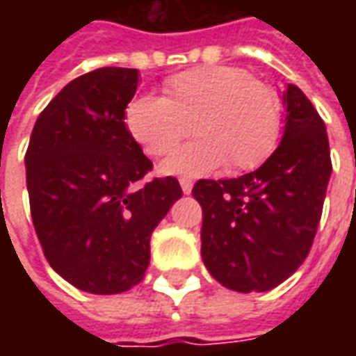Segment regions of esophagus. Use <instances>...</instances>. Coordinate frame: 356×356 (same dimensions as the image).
I'll list each match as a JSON object with an SVG mask.
<instances>
[{
  "instance_id": "34e87169",
  "label": "esophagus",
  "mask_w": 356,
  "mask_h": 356,
  "mask_svg": "<svg viewBox=\"0 0 356 356\" xmlns=\"http://www.w3.org/2000/svg\"><path fill=\"white\" fill-rule=\"evenodd\" d=\"M179 183H181V188H183V193H185V194L193 193V181H191V179H186V177L179 179Z\"/></svg>"
}]
</instances>
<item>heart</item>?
Segmentation results:
<instances>
[{
  "mask_svg": "<svg viewBox=\"0 0 356 356\" xmlns=\"http://www.w3.org/2000/svg\"><path fill=\"white\" fill-rule=\"evenodd\" d=\"M282 101L275 89L236 66H198L171 76L165 97L139 95L125 108L131 137L150 156H163L191 131L162 173L198 177L227 165L229 173L259 168L280 140Z\"/></svg>",
  "mask_w": 356,
  "mask_h": 356,
  "instance_id": "heart-1",
  "label": "heart"
}]
</instances>
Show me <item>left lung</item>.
Wrapping results in <instances>:
<instances>
[{"instance_id": "obj_1", "label": "left lung", "mask_w": 356, "mask_h": 356, "mask_svg": "<svg viewBox=\"0 0 356 356\" xmlns=\"http://www.w3.org/2000/svg\"><path fill=\"white\" fill-rule=\"evenodd\" d=\"M282 140L267 162L236 179H200L202 259L225 288L268 291L305 261L326 198L332 160L326 125L288 86Z\"/></svg>"}]
</instances>
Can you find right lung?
<instances>
[{"label": "right lung", "mask_w": 356, "mask_h": 356, "mask_svg": "<svg viewBox=\"0 0 356 356\" xmlns=\"http://www.w3.org/2000/svg\"><path fill=\"white\" fill-rule=\"evenodd\" d=\"M139 70L106 66L72 80L45 106L24 163L45 259L78 290L122 293L143 280L150 236L183 196L152 170L125 125Z\"/></svg>", "instance_id": "1"}]
</instances>
